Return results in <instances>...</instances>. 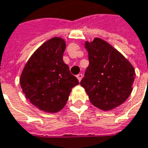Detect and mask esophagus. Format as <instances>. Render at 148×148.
Masks as SVG:
<instances>
[{
	"label": "esophagus",
	"mask_w": 148,
	"mask_h": 148,
	"mask_svg": "<svg viewBox=\"0 0 148 148\" xmlns=\"http://www.w3.org/2000/svg\"><path fill=\"white\" fill-rule=\"evenodd\" d=\"M77 79H78V81H79V82H81V80H82V73H79V74L77 76Z\"/></svg>",
	"instance_id": "esophagus-1"
}]
</instances>
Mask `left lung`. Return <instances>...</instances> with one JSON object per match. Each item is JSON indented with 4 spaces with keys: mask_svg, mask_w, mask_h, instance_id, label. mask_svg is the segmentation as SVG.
<instances>
[{
    "mask_svg": "<svg viewBox=\"0 0 148 148\" xmlns=\"http://www.w3.org/2000/svg\"><path fill=\"white\" fill-rule=\"evenodd\" d=\"M89 66L81 86L90 103L102 110H110L130 95L135 78L132 64L110 43L95 38L86 42Z\"/></svg>",
    "mask_w": 148,
    "mask_h": 148,
    "instance_id": "1",
    "label": "left lung"
}]
</instances>
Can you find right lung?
Here are the masks:
<instances>
[{"label": "right lung", "instance_id": "add662e5", "mask_svg": "<svg viewBox=\"0 0 148 148\" xmlns=\"http://www.w3.org/2000/svg\"><path fill=\"white\" fill-rule=\"evenodd\" d=\"M65 41L55 37L42 44L27 62L20 76V86L33 105L48 113L60 111L71 89L79 84L63 62Z\"/></svg>", "mask_w": 148, "mask_h": 148}]
</instances>
